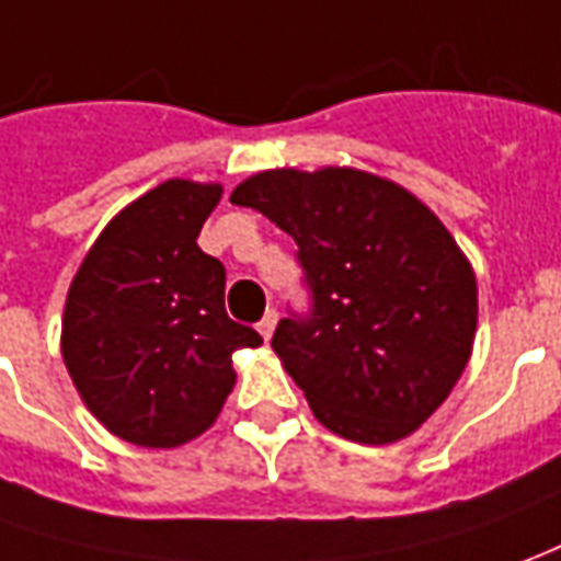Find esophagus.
<instances>
[{
    "instance_id": "34e87169",
    "label": "esophagus",
    "mask_w": 561,
    "mask_h": 561,
    "mask_svg": "<svg viewBox=\"0 0 561 561\" xmlns=\"http://www.w3.org/2000/svg\"><path fill=\"white\" fill-rule=\"evenodd\" d=\"M274 327H277V311L272 308V311H265V318L259 320V332H262V339H265V342L274 335Z\"/></svg>"
}]
</instances>
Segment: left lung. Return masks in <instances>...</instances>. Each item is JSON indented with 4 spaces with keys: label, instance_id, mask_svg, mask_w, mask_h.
<instances>
[{
    "label": "left lung",
    "instance_id": "left-lung-1",
    "mask_svg": "<svg viewBox=\"0 0 561 561\" xmlns=\"http://www.w3.org/2000/svg\"><path fill=\"white\" fill-rule=\"evenodd\" d=\"M299 243L311 318L272 347L314 419L363 446L415 434L446 403L477 335V274L439 216L357 168L253 173L231 192Z\"/></svg>",
    "mask_w": 561,
    "mask_h": 561
}]
</instances>
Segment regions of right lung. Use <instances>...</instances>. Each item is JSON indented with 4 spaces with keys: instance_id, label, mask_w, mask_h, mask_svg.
I'll return each instance as SVG.
<instances>
[{
    "instance_id": "obj_1",
    "label": "right lung",
    "mask_w": 561,
    "mask_h": 561,
    "mask_svg": "<svg viewBox=\"0 0 561 561\" xmlns=\"http://www.w3.org/2000/svg\"><path fill=\"white\" fill-rule=\"evenodd\" d=\"M219 198V183L149 188L112 216L69 284V378L110 434L142 449L204 434L234 388L231 354L262 345L226 314V268L198 247Z\"/></svg>"
}]
</instances>
